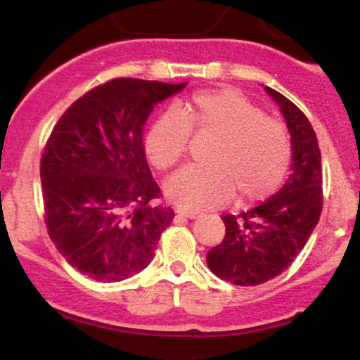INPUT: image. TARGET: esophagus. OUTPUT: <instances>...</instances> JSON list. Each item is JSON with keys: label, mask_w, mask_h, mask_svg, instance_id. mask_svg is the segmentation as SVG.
<instances>
[{"label": "esophagus", "mask_w": 360, "mask_h": 360, "mask_svg": "<svg viewBox=\"0 0 360 360\" xmlns=\"http://www.w3.org/2000/svg\"><path fill=\"white\" fill-rule=\"evenodd\" d=\"M177 214H179V217L189 218V220H194V218L200 217V213L198 212H188V210H177Z\"/></svg>", "instance_id": "obj_1"}]
</instances>
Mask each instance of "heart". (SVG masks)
<instances>
[{
  "instance_id": "obj_1",
  "label": "heart",
  "mask_w": 360,
  "mask_h": 360,
  "mask_svg": "<svg viewBox=\"0 0 360 360\" xmlns=\"http://www.w3.org/2000/svg\"><path fill=\"white\" fill-rule=\"evenodd\" d=\"M181 113L167 110L155 118L146 137V150L159 169L176 166L188 148L191 128L217 135L210 152L212 166H189L164 184L167 200L177 208H213L269 196L286 176L291 142L286 127L267 118L262 108L232 89L201 91Z\"/></svg>"
}]
</instances>
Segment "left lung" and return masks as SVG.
Segmentation results:
<instances>
[{
    "label": "left lung",
    "mask_w": 360,
    "mask_h": 360,
    "mask_svg": "<svg viewBox=\"0 0 360 360\" xmlns=\"http://www.w3.org/2000/svg\"><path fill=\"white\" fill-rule=\"evenodd\" d=\"M279 106L291 135V174L274 196L250 212L225 214V238L206 254L210 271L237 286L279 276L303 250L320 220L321 154L311 123L295 103L264 86Z\"/></svg>",
    "instance_id": "left-lung-1"
}]
</instances>
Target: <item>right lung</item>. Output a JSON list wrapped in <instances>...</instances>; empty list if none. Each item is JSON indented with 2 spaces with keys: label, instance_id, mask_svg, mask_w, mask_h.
I'll use <instances>...</instances> for the list:
<instances>
[{
  "label": "right lung",
  "instance_id": "add662e5",
  "mask_svg": "<svg viewBox=\"0 0 360 360\" xmlns=\"http://www.w3.org/2000/svg\"><path fill=\"white\" fill-rule=\"evenodd\" d=\"M188 82L120 77L91 89L53 127L40 162L45 223L59 254L94 281L118 283L150 264L174 212L154 205L143 127Z\"/></svg>",
  "mask_w": 360,
  "mask_h": 360
}]
</instances>
